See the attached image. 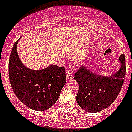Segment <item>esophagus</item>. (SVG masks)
<instances>
[{"instance_id":"1","label":"esophagus","mask_w":132,"mask_h":132,"mask_svg":"<svg viewBox=\"0 0 132 132\" xmlns=\"http://www.w3.org/2000/svg\"><path fill=\"white\" fill-rule=\"evenodd\" d=\"M66 78H67V79H68V80L72 79H73V75L72 74V73H71L70 71H69V70H67V71H66Z\"/></svg>"}]
</instances>
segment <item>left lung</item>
<instances>
[{
    "label": "left lung",
    "mask_w": 132,
    "mask_h": 132,
    "mask_svg": "<svg viewBox=\"0 0 132 132\" xmlns=\"http://www.w3.org/2000/svg\"><path fill=\"white\" fill-rule=\"evenodd\" d=\"M120 68L110 76H100L81 66L74 74L79 84L76 96L78 105L88 113L106 109L116 100L124 83L126 61L124 54L119 57Z\"/></svg>",
    "instance_id": "1"
}]
</instances>
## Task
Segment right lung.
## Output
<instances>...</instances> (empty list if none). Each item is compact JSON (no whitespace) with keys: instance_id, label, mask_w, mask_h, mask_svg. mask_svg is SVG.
I'll list each match as a JSON object with an SVG mask.
<instances>
[{"instance_id":"obj_1","label":"right lung","mask_w":132,"mask_h":132,"mask_svg":"<svg viewBox=\"0 0 132 132\" xmlns=\"http://www.w3.org/2000/svg\"><path fill=\"white\" fill-rule=\"evenodd\" d=\"M18 41L13 45L8 63L12 89L18 99L30 109L47 110L59 99L66 82V70L55 65L40 70L27 68L18 56Z\"/></svg>"}]
</instances>
